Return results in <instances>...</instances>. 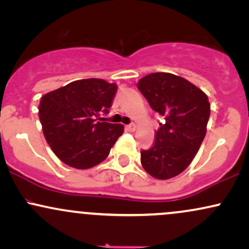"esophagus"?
I'll return each instance as SVG.
<instances>
[{
  "label": "esophagus",
  "mask_w": 249,
  "mask_h": 249,
  "mask_svg": "<svg viewBox=\"0 0 249 249\" xmlns=\"http://www.w3.org/2000/svg\"><path fill=\"white\" fill-rule=\"evenodd\" d=\"M125 128H126L127 131H130V132H133V131L136 130V125H134V124H128V125H126V126H125Z\"/></svg>",
  "instance_id": "1"
}]
</instances>
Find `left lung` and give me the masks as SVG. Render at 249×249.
<instances>
[{
  "instance_id": "8db88e82",
  "label": "left lung",
  "mask_w": 249,
  "mask_h": 249,
  "mask_svg": "<svg viewBox=\"0 0 249 249\" xmlns=\"http://www.w3.org/2000/svg\"><path fill=\"white\" fill-rule=\"evenodd\" d=\"M137 88L165 118L153 146L141 152L142 167L156 179L173 178L191 164L206 136L208 97L187 79L167 72L142 77Z\"/></svg>"
}]
</instances>
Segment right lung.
<instances>
[{"label":"right lung","mask_w":249,"mask_h":249,"mask_svg":"<svg viewBox=\"0 0 249 249\" xmlns=\"http://www.w3.org/2000/svg\"><path fill=\"white\" fill-rule=\"evenodd\" d=\"M117 92L115 83L89 78L42 96L38 116L48 144L64 164L78 170L102 162L124 132L122 124L103 121Z\"/></svg>","instance_id":"obj_1"}]
</instances>
